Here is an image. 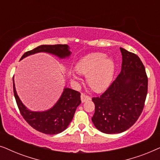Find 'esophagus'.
Segmentation results:
<instances>
[{
  "instance_id": "obj_1",
  "label": "esophagus",
  "mask_w": 160,
  "mask_h": 160,
  "mask_svg": "<svg viewBox=\"0 0 160 160\" xmlns=\"http://www.w3.org/2000/svg\"><path fill=\"white\" fill-rule=\"evenodd\" d=\"M89 100H91V98H90V97H89L88 95H85V94H84V93H82V95H81V100H82V102H84Z\"/></svg>"
}]
</instances>
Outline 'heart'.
Returning <instances> with one entry per match:
<instances>
[{"label": "heart", "mask_w": 160, "mask_h": 160, "mask_svg": "<svg viewBox=\"0 0 160 160\" xmlns=\"http://www.w3.org/2000/svg\"><path fill=\"white\" fill-rule=\"evenodd\" d=\"M102 52H92L82 57L76 65L78 73L87 75V82L94 90L104 91L112 82L114 64ZM74 78L78 76L71 73Z\"/></svg>", "instance_id": "heart-1"}]
</instances>
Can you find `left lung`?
<instances>
[{
	"mask_svg": "<svg viewBox=\"0 0 160 160\" xmlns=\"http://www.w3.org/2000/svg\"><path fill=\"white\" fill-rule=\"evenodd\" d=\"M121 72L100 97L93 98L92 121L100 132L117 134L128 130L142 113L148 91L145 67L136 54L120 47Z\"/></svg>",
	"mask_w": 160,
	"mask_h": 160,
	"instance_id": "1",
	"label": "left lung"
}]
</instances>
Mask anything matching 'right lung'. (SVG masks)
I'll return each mask as SVG.
<instances>
[{"label": "right lung", "instance_id": "obj_1", "mask_svg": "<svg viewBox=\"0 0 160 160\" xmlns=\"http://www.w3.org/2000/svg\"><path fill=\"white\" fill-rule=\"evenodd\" d=\"M45 52L55 55L60 59L68 58L71 54L70 47L66 44L41 45L25 52L20 59L32 54ZM13 89L15 100L22 116L32 128L48 135H54L64 131L73 119L76 108L81 104V94L65 87L58 102L49 110L32 111L22 103L17 95L13 78Z\"/></svg>", "mask_w": 160, "mask_h": 160}]
</instances>
